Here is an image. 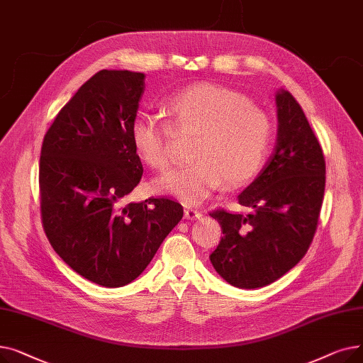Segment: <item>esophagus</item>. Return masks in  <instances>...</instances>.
I'll return each instance as SVG.
<instances>
[{
	"mask_svg": "<svg viewBox=\"0 0 363 363\" xmlns=\"http://www.w3.org/2000/svg\"><path fill=\"white\" fill-rule=\"evenodd\" d=\"M184 216H185V219L194 220V219H199V218L201 216V212H200V211H197V208H194V207H185Z\"/></svg>",
	"mask_w": 363,
	"mask_h": 363,
	"instance_id": "obj_1",
	"label": "esophagus"
}]
</instances>
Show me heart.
<instances>
[{
  "label": "heart",
  "instance_id": "heart-1",
  "mask_svg": "<svg viewBox=\"0 0 363 363\" xmlns=\"http://www.w3.org/2000/svg\"><path fill=\"white\" fill-rule=\"evenodd\" d=\"M169 122L140 113L130 125V141L138 157L152 169L174 162V130H196L191 164L155 181L157 193L185 204H197L225 182L238 185L263 167L272 141V121L241 92L216 84H196L167 100Z\"/></svg>",
  "mask_w": 363,
  "mask_h": 363
}]
</instances>
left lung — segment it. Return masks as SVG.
I'll return each mask as SVG.
<instances>
[{
    "instance_id": "1",
    "label": "left lung",
    "mask_w": 363,
    "mask_h": 363,
    "mask_svg": "<svg viewBox=\"0 0 363 363\" xmlns=\"http://www.w3.org/2000/svg\"><path fill=\"white\" fill-rule=\"evenodd\" d=\"M278 137L268 163L238 196L252 213H211L223 237L211 262L234 287L272 284L303 259L315 237L325 191V159L300 104L277 94Z\"/></svg>"
}]
</instances>
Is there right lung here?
I'll return each instance as SVG.
<instances>
[{
	"mask_svg": "<svg viewBox=\"0 0 363 363\" xmlns=\"http://www.w3.org/2000/svg\"><path fill=\"white\" fill-rule=\"evenodd\" d=\"M144 73L100 70L57 114L40 159L41 219L54 252L103 287L138 278L184 208L167 197L121 201L143 177L130 125Z\"/></svg>",
	"mask_w": 363,
	"mask_h": 363,
	"instance_id": "obj_1",
	"label": "right lung"
}]
</instances>
